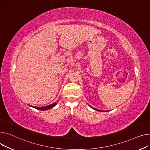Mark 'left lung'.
<instances>
[{
  "label": "left lung",
  "instance_id": "left-lung-1",
  "mask_svg": "<svg viewBox=\"0 0 150 150\" xmlns=\"http://www.w3.org/2000/svg\"><path fill=\"white\" fill-rule=\"evenodd\" d=\"M90 107H91V108H93V109H94V110H96V111H103V112H107V111H104V110H98V109H96V108H93V107H91V106H90Z\"/></svg>",
  "mask_w": 150,
  "mask_h": 150
}]
</instances>
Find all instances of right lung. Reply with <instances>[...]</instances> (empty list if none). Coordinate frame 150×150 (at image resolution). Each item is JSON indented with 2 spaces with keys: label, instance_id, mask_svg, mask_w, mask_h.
<instances>
[{
  "label": "right lung",
  "instance_id": "1",
  "mask_svg": "<svg viewBox=\"0 0 150 150\" xmlns=\"http://www.w3.org/2000/svg\"><path fill=\"white\" fill-rule=\"evenodd\" d=\"M56 104H57V103H52V104H51V105H48V106L42 107H32V106H31V105H30V106H31V107H33V108H36V109H37V110H49V109H50V108H52V107H54Z\"/></svg>",
  "mask_w": 150,
  "mask_h": 150
}]
</instances>
